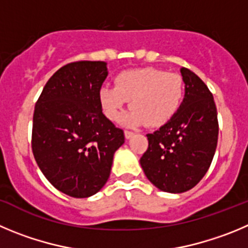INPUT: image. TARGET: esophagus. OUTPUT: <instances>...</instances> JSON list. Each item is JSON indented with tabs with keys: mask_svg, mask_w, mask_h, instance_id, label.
<instances>
[{
	"mask_svg": "<svg viewBox=\"0 0 248 248\" xmlns=\"http://www.w3.org/2000/svg\"><path fill=\"white\" fill-rule=\"evenodd\" d=\"M133 135H135L133 132H131V131H124V138H126V140H129V138H131Z\"/></svg>",
	"mask_w": 248,
	"mask_h": 248,
	"instance_id": "esophagus-1",
	"label": "esophagus"
}]
</instances>
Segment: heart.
<instances>
[{"instance_id":"b5f03b06","label":"heart","mask_w":248,"mask_h":248,"mask_svg":"<svg viewBox=\"0 0 248 248\" xmlns=\"http://www.w3.org/2000/svg\"><path fill=\"white\" fill-rule=\"evenodd\" d=\"M184 98V82L180 76L156 68L124 71L115 78V87L99 90L103 112L110 121H117L129 100L132 108L122 119L124 124L137 127L147 124L159 127L170 121Z\"/></svg>"}]
</instances>
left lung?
<instances>
[{
  "mask_svg": "<svg viewBox=\"0 0 248 248\" xmlns=\"http://www.w3.org/2000/svg\"><path fill=\"white\" fill-rule=\"evenodd\" d=\"M185 98L172 119L148 133L147 152L140 163L156 188L182 193L193 188L209 169L218 143V113L214 99L193 72L180 69Z\"/></svg>",
  "mask_w": 248,
  "mask_h": 248,
  "instance_id": "8db88e82",
  "label": "left lung"
}]
</instances>
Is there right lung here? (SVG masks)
I'll list each match as a JSON object with an SVG mask.
<instances>
[{"instance_id": "1", "label": "right lung", "mask_w": 248, "mask_h": 248, "mask_svg": "<svg viewBox=\"0 0 248 248\" xmlns=\"http://www.w3.org/2000/svg\"><path fill=\"white\" fill-rule=\"evenodd\" d=\"M108 63L79 61L61 67L44 87L33 117L36 164L55 188L75 198L98 193L110 177L124 131L101 110L99 90Z\"/></svg>"}]
</instances>
